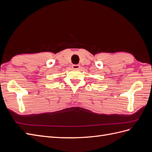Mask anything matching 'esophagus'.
Wrapping results in <instances>:
<instances>
[{"label": "esophagus", "instance_id": "1", "mask_svg": "<svg viewBox=\"0 0 152 152\" xmlns=\"http://www.w3.org/2000/svg\"><path fill=\"white\" fill-rule=\"evenodd\" d=\"M80 68L79 65H72V68L73 69H79Z\"/></svg>", "mask_w": 152, "mask_h": 152}]
</instances>
